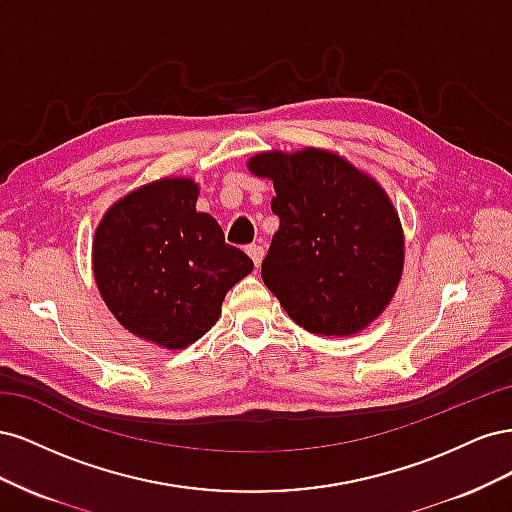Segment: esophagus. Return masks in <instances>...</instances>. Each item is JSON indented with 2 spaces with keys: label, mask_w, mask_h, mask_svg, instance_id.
Segmentation results:
<instances>
[{
  "label": "esophagus",
  "mask_w": 512,
  "mask_h": 512,
  "mask_svg": "<svg viewBox=\"0 0 512 512\" xmlns=\"http://www.w3.org/2000/svg\"><path fill=\"white\" fill-rule=\"evenodd\" d=\"M247 254H250V258L254 260V265L256 267H260V262H262V256H265V250H262L260 245H247Z\"/></svg>",
  "instance_id": "34e87169"
}]
</instances>
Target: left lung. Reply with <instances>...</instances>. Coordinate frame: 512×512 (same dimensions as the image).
I'll return each instance as SVG.
<instances>
[{
  "label": "left lung",
  "instance_id": "1",
  "mask_svg": "<svg viewBox=\"0 0 512 512\" xmlns=\"http://www.w3.org/2000/svg\"><path fill=\"white\" fill-rule=\"evenodd\" d=\"M247 168L271 179L280 228L262 282L309 333L354 335L391 303L404 271V232L380 183L337 153H258Z\"/></svg>",
  "mask_w": 512,
  "mask_h": 512
}]
</instances>
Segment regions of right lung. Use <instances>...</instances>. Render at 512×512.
<instances>
[{
	"mask_svg": "<svg viewBox=\"0 0 512 512\" xmlns=\"http://www.w3.org/2000/svg\"><path fill=\"white\" fill-rule=\"evenodd\" d=\"M198 185L168 177L143 185L104 213L94 275L106 307L136 337L168 350L194 344L222 314L226 292L254 262L196 211Z\"/></svg>",
	"mask_w": 512,
	"mask_h": 512,
	"instance_id": "1",
	"label": "right lung"
}]
</instances>
